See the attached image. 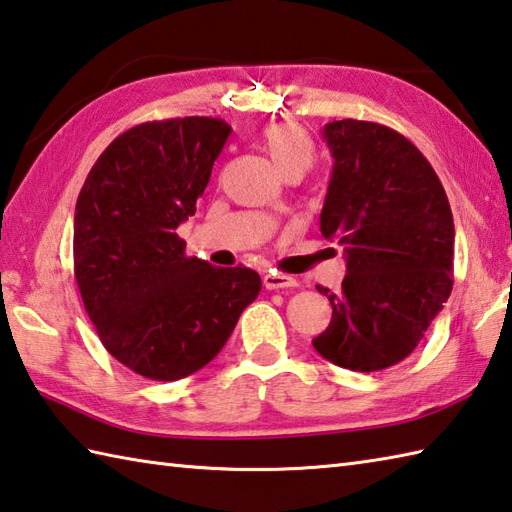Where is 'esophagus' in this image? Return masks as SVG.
<instances>
[{
    "instance_id": "esophagus-1",
    "label": "esophagus",
    "mask_w": 512,
    "mask_h": 512,
    "mask_svg": "<svg viewBox=\"0 0 512 512\" xmlns=\"http://www.w3.org/2000/svg\"><path fill=\"white\" fill-rule=\"evenodd\" d=\"M264 286H266L268 290L293 288V286H297V279H293L290 275L275 273V270H270V273H266V275H264Z\"/></svg>"
}]
</instances>
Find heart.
Instances as JSON below:
<instances>
[{
    "instance_id": "1",
    "label": "heart",
    "mask_w": 512,
    "mask_h": 512,
    "mask_svg": "<svg viewBox=\"0 0 512 512\" xmlns=\"http://www.w3.org/2000/svg\"><path fill=\"white\" fill-rule=\"evenodd\" d=\"M262 146L275 164L279 173L286 175L288 170H306L315 162V144L306 130L282 124L268 128L262 139Z\"/></svg>"
}]
</instances>
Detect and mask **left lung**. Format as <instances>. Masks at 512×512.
Returning a JSON list of instances; mask_svg holds the SVG:
<instances>
[{
  "mask_svg": "<svg viewBox=\"0 0 512 512\" xmlns=\"http://www.w3.org/2000/svg\"><path fill=\"white\" fill-rule=\"evenodd\" d=\"M333 155L319 228L344 246L342 293L313 339L335 366L375 373L406 359L453 290L455 224L433 166L397 130L359 119L326 124Z\"/></svg>",
  "mask_w": 512,
  "mask_h": 512,
  "instance_id": "left-lung-1",
  "label": "left lung"
}]
</instances>
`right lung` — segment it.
Returning a JSON list of instances; mask_svg holds the SVG:
<instances>
[{
    "instance_id": "obj_1",
    "label": "right lung",
    "mask_w": 512,
    "mask_h": 512,
    "mask_svg": "<svg viewBox=\"0 0 512 512\" xmlns=\"http://www.w3.org/2000/svg\"><path fill=\"white\" fill-rule=\"evenodd\" d=\"M230 128L224 119L146 122L110 142L79 190L75 279L104 348L155 382L197 373L255 302V270L186 257L195 215Z\"/></svg>"
}]
</instances>
